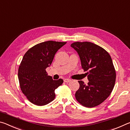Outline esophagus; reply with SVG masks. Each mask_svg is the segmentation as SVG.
<instances>
[{
  "mask_svg": "<svg viewBox=\"0 0 130 130\" xmlns=\"http://www.w3.org/2000/svg\"><path fill=\"white\" fill-rule=\"evenodd\" d=\"M72 80H70V79H68V78H65V80H64V82H65V83H69V82H70V81H71Z\"/></svg>",
  "mask_w": 130,
  "mask_h": 130,
  "instance_id": "34e87169",
  "label": "esophagus"
}]
</instances>
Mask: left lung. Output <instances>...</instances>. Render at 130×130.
I'll return each mask as SVG.
<instances>
[{"mask_svg":"<svg viewBox=\"0 0 130 130\" xmlns=\"http://www.w3.org/2000/svg\"><path fill=\"white\" fill-rule=\"evenodd\" d=\"M70 46L78 53L89 80L87 85L78 81L76 100L88 108L98 106L107 99L115 86L116 71L111 57L103 47L89 42H76Z\"/></svg>","mask_w":130,"mask_h":130,"instance_id":"left-lung-1","label":"left lung"}]
</instances>
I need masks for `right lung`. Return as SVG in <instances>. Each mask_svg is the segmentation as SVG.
<instances>
[{
    "label": "right lung",
    "mask_w": 130,
    "mask_h": 130,
    "mask_svg": "<svg viewBox=\"0 0 130 130\" xmlns=\"http://www.w3.org/2000/svg\"><path fill=\"white\" fill-rule=\"evenodd\" d=\"M65 42L48 41L37 44L24 55L18 69L21 89L30 102L42 106L55 99V89L62 84L60 78L53 80L46 69L51 65L55 54Z\"/></svg>",
    "instance_id": "right-lung-1"
}]
</instances>
